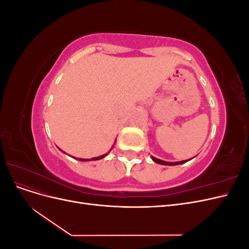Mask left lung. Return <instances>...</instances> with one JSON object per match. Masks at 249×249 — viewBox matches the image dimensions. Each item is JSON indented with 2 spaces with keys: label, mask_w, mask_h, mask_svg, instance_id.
<instances>
[{
  "label": "left lung",
  "mask_w": 249,
  "mask_h": 249,
  "mask_svg": "<svg viewBox=\"0 0 249 249\" xmlns=\"http://www.w3.org/2000/svg\"><path fill=\"white\" fill-rule=\"evenodd\" d=\"M152 159L156 162V163H159V164H162V165H178V164H183V163H186L188 160H185V161H179V162H165V161H162L160 159H157V158L155 157H152Z\"/></svg>",
  "instance_id": "1"
}]
</instances>
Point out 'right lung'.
<instances>
[{
  "label": "right lung",
  "mask_w": 249,
  "mask_h": 249,
  "mask_svg": "<svg viewBox=\"0 0 249 249\" xmlns=\"http://www.w3.org/2000/svg\"><path fill=\"white\" fill-rule=\"evenodd\" d=\"M108 154H105V155H103V156H100V157H96V158H92L91 160H100V159H103V158H105L106 157ZM80 161H89V159H79Z\"/></svg>",
  "instance_id": "right-lung-1"
}]
</instances>
